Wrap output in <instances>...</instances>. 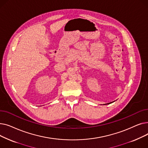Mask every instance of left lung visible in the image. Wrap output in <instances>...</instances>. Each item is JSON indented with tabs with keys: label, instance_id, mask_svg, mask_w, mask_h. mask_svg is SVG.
Segmentation results:
<instances>
[{
	"label": "left lung",
	"instance_id": "8db88e82",
	"mask_svg": "<svg viewBox=\"0 0 148 148\" xmlns=\"http://www.w3.org/2000/svg\"><path fill=\"white\" fill-rule=\"evenodd\" d=\"M113 102H111V103H108V104H110V103H112Z\"/></svg>",
	"mask_w": 148,
	"mask_h": 148
}]
</instances>
